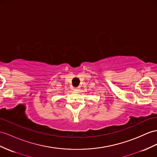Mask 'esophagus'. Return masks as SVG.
<instances>
[{
	"mask_svg": "<svg viewBox=\"0 0 157 157\" xmlns=\"http://www.w3.org/2000/svg\"><path fill=\"white\" fill-rule=\"evenodd\" d=\"M74 91H79V89H78V88H74Z\"/></svg>",
	"mask_w": 157,
	"mask_h": 157,
	"instance_id": "esophagus-1",
	"label": "esophagus"
}]
</instances>
